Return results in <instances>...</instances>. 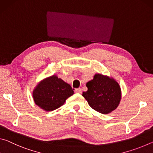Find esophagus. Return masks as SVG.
Here are the masks:
<instances>
[{"label": "esophagus", "instance_id": "esophagus-1", "mask_svg": "<svg viewBox=\"0 0 153 153\" xmlns=\"http://www.w3.org/2000/svg\"><path fill=\"white\" fill-rule=\"evenodd\" d=\"M75 92H76V93H78V94H81L82 93V89L80 88H76V89H75Z\"/></svg>", "mask_w": 153, "mask_h": 153}]
</instances>
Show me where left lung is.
<instances>
[{"label":"left lung","mask_w":153,"mask_h":153,"mask_svg":"<svg viewBox=\"0 0 153 153\" xmlns=\"http://www.w3.org/2000/svg\"><path fill=\"white\" fill-rule=\"evenodd\" d=\"M88 90L82 96L93 109L102 114L112 112L120 105L121 90L119 83L113 77L96 74L86 83Z\"/></svg>","instance_id":"left-lung-1"}]
</instances>
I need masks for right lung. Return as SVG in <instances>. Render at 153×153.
<instances>
[{"instance_id":"1","label":"right lung","mask_w":153,"mask_h":153,"mask_svg":"<svg viewBox=\"0 0 153 153\" xmlns=\"http://www.w3.org/2000/svg\"><path fill=\"white\" fill-rule=\"evenodd\" d=\"M74 94L69 84L56 75L46 77L38 83L32 92L35 104L46 111H52L61 107L66 100Z\"/></svg>"}]
</instances>
